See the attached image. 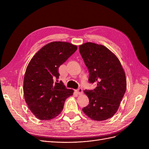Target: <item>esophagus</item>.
I'll use <instances>...</instances> for the list:
<instances>
[{
    "mask_svg": "<svg viewBox=\"0 0 149 149\" xmlns=\"http://www.w3.org/2000/svg\"><path fill=\"white\" fill-rule=\"evenodd\" d=\"M76 93L78 94H83V89L81 88H78L77 90H76Z\"/></svg>",
    "mask_w": 149,
    "mask_h": 149,
    "instance_id": "obj_1",
    "label": "esophagus"
}]
</instances>
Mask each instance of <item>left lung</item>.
<instances>
[{
    "label": "left lung",
    "mask_w": 149,
    "mask_h": 149,
    "mask_svg": "<svg viewBox=\"0 0 149 149\" xmlns=\"http://www.w3.org/2000/svg\"><path fill=\"white\" fill-rule=\"evenodd\" d=\"M79 49L89 70V83L97 84L94 89L84 91L89 104L83 111L92 120H106L116 113L125 95V71L116 56L104 45L86 42Z\"/></svg>",
    "instance_id": "8db88e82"
}]
</instances>
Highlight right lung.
<instances>
[{"label":"right lung","instance_id":"obj_1","mask_svg":"<svg viewBox=\"0 0 149 149\" xmlns=\"http://www.w3.org/2000/svg\"><path fill=\"white\" fill-rule=\"evenodd\" d=\"M77 50L66 42H52L44 45L29 61L24 77L23 92L29 110L38 119L50 120L63 109L65 100L73 90L62 82L57 83L58 68Z\"/></svg>","mask_w":149,"mask_h":149}]
</instances>
